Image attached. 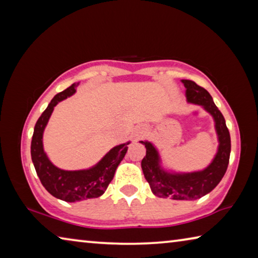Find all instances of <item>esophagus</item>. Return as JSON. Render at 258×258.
Returning a JSON list of instances; mask_svg holds the SVG:
<instances>
[{
  "mask_svg": "<svg viewBox=\"0 0 258 258\" xmlns=\"http://www.w3.org/2000/svg\"><path fill=\"white\" fill-rule=\"evenodd\" d=\"M146 131H147V128L145 127V126H139V127L135 130V135H137L138 138L142 137V135L146 133Z\"/></svg>",
  "mask_w": 258,
  "mask_h": 258,
  "instance_id": "34e87169",
  "label": "esophagus"
}]
</instances>
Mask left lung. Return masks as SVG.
<instances>
[{
	"mask_svg": "<svg viewBox=\"0 0 258 258\" xmlns=\"http://www.w3.org/2000/svg\"><path fill=\"white\" fill-rule=\"evenodd\" d=\"M182 83L186 89L187 101L203 106L214 117L220 142L215 158L204 171L184 174L167 173L160 168L159 156L156 148L150 142L141 141L147 148L141 167L146 180L156 196L174 200H196L209 194L224 176L230 159L231 139L224 117L215 106L211 94L195 82L182 80Z\"/></svg>",
	"mask_w": 258,
	"mask_h": 258,
	"instance_id": "8db88e82",
	"label": "left lung"
}]
</instances>
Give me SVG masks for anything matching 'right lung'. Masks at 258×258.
<instances>
[{"label":"right lung","instance_id":"obj_1","mask_svg":"<svg viewBox=\"0 0 258 258\" xmlns=\"http://www.w3.org/2000/svg\"><path fill=\"white\" fill-rule=\"evenodd\" d=\"M75 86L76 84H73L51 100L49 106L36 121L30 145L34 167L43 186L53 197L67 203L98 198L103 195L115 175L116 168L123 160L130 143L112 148L94 167L84 171H63L51 163L43 150V132L56 103L75 93Z\"/></svg>","mask_w":258,"mask_h":258}]
</instances>
